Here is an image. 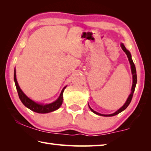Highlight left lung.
Returning <instances> with one entry per match:
<instances>
[{
    "label": "left lung",
    "instance_id": "obj_1",
    "mask_svg": "<svg viewBox=\"0 0 151 151\" xmlns=\"http://www.w3.org/2000/svg\"><path fill=\"white\" fill-rule=\"evenodd\" d=\"M121 47L122 48V50L124 51V52L126 53V55H127V57H128V59H129V63L130 65H131V73H132V88H131V94H129V97H128L127 100L125 102V103L124 104V105L122 106L121 108H120L119 110H117V111L114 112V113L112 114H101V113H99V112H97L96 111H94V110L92 109L91 108V106H89L88 104V106L89 108H90L91 111L94 112V114H98V115H100V116H114V115H116V114H119L120 112H121L122 111H123L124 110L126 109L127 108V106L129 105L130 103H131V101L132 100V96H133V93L134 92V89L135 87H136V85H137V71H136V68H135V65L133 63V61H132V57H131V52H129V50H128L126 47H124V45L121 43Z\"/></svg>",
    "mask_w": 151,
    "mask_h": 151
}]
</instances>
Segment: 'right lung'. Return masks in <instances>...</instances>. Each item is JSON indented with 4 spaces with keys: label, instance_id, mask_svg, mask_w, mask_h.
I'll list each match as a JSON object with an SVG mask.
<instances>
[{
    "label": "right lung",
    "instance_id": "obj_1",
    "mask_svg": "<svg viewBox=\"0 0 151 151\" xmlns=\"http://www.w3.org/2000/svg\"><path fill=\"white\" fill-rule=\"evenodd\" d=\"M14 81L15 83V85H16V88L18 92V94H19L20 100L21 101L22 104L29 109L31 111H34L37 113H48V112L55 111L58 109H59L60 106L62 105L63 101V92L66 88V86L63 88L62 91L60 94V96L55 101L52 102V103L49 104H42V103H38L37 102L32 101V99L29 98L26 94H25L20 89V86L18 84V82L17 80V76H16V70L14 69Z\"/></svg>",
    "mask_w": 151,
    "mask_h": 151
}]
</instances>
